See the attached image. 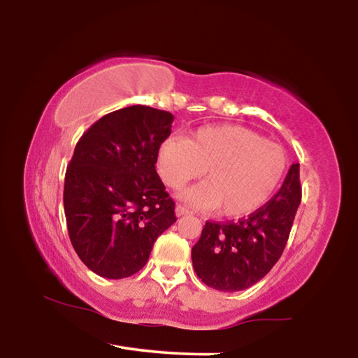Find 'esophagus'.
Instances as JSON below:
<instances>
[{
    "label": "esophagus",
    "instance_id": "34e87169",
    "mask_svg": "<svg viewBox=\"0 0 358 358\" xmlns=\"http://www.w3.org/2000/svg\"><path fill=\"white\" fill-rule=\"evenodd\" d=\"M175 213H177V216H186V215H191V210L183 207V205H177V208H175Z\"/></svg>",
    "mask_w": 358,
    "mask_h": 358
}]
</instances>
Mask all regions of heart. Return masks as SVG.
I'll use <instances>...</instances> for the list:
<instances>
[{
  "mask_svg": "<svg viewBox=\"0 0 358 358\" xmlns=\"http://www.w3.org/2000/svg\"><path fill=\"white\" fill-rule=\"evenodd\" d=\"M287 156L245 126H205L187 138L171 137L157 150V172L172 189L203 173V183L183 192L186 202L216 210L226 217H243L268 202L280 186Z\"/></svg>",
  "mask_w": 358,
  "mask_h": 358,
  "instance_id": "obj_1",
  "label": "heart"
}]
</instances>
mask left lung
<instances>
[{"instance_id": "1", "label": "left lung", "mask_w": 358, "mask_h": 358, "mask_svg": "<svg viewBox=\"0 0 358 358\" xmlns=\"http://www.w3.org/2000/svg\"><path fill=\"white\" fill-rule=\"evenodd\" d=\"M300 201V164H292L275 197L245 220L205 222L191 251L202 282L222 292H237L262 280L286 248Z\"/></svg>"}]
</instances>
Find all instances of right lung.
<instances>
[{
	"instance_id": "right-lung-1",
	"label": "right lung",
	"mask_w": 358,
	"mask_h": 358,
	"mask_svg": "<svg viewBox=\"0 0 358 358\" xmlns=\"http://www.w3.org/2000/svg\"><path fill=\"white\" fill-rule=\"evenodd\" d=\"M172 121L171 112L124 107L96 121L76 145L64 178L66 224L77 256L96 275L137 273L177 221L155 167Z\"/></svg>"
}]
</instances>
